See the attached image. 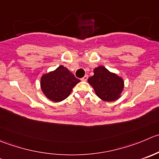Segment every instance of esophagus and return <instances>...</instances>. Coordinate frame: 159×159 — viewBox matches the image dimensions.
Here are the masks:
<instances>
[{"mask_svg":"<svg viewBox=\"0 0 159 159\" xmlns=\"http://www.w3.org/2000/svg\"><path fill=\"white\" fill-rule=\"evenodd\" d=\"M88 78H89V76H88V75H84V76L82 78H81V81H87V80H88Z\"/></svg>","mask_w":159,"mask_h":159,"instance_id":"obj_1","label":"esophagus"}]
</instances>
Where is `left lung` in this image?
I'll use <instances>...</instances> for the list:
<instances>
[{
  "label": "left lung",
  "mask_w": 159,
  "mask_h": 159,
  "mask_svg": "<svg viewBox=\"0 0 159 159\" xmlns=\"http://www.w3.org/2000/svg\"><path fill=\"white\" fill-rule=\"evenodd\" d=\"M94 75L88 79L98 98L106 102H113L120 98L124 88L122 77L110 72L103 66L94 69Z\"/></svg>",
  "instance_id": "left-lung-1"
}]
</instances>
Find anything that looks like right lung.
<instances>
[{"mask_svg": "<svg viewBox=\"0 0 159 159\" xmlns=\"http://www.w3.org/2000/svg\"><path fill=\"white\" fill-rule=\"evenodd\" d=\"M80 80L63 65L56 70L43 74L40 79V88L43 95L53 102H61L70 95L73 88Z\"/></svg>", "mask_w": 159, "mask_h": 159, "instance_id": "right-lung-1", "label": "right lung"}]
</instances>
